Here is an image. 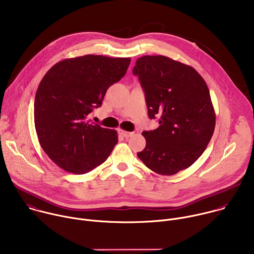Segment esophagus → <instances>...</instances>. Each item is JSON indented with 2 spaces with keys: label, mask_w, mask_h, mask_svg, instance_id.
Listing matches in <instances>:
<instances>
[{
  "label": "esophagus",
  "mask_w": 254,
  "mask_h": 254,
  "mask_svg": "<svg viewBox=\"0 0 254 254\" xmlns=\"http://www.w3.org/2000/svg\"><path fill=\"white\" fill-rule=\"evenodd\" d=\"M120 133H121L123 136H125V137H129V136L132 135V132L127 131V130H123V129L120 130Z\"/></svg>",
  "instance_id": "1"
}]
</instances>
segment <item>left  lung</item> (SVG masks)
I'll return each instance as SVG.
<instances>
[{
	"instance_id": "obj_1",
	"label": "left lung",
	"mask_w": 254,
	"mask_h": 254,
	"mask_svg": "<svg viewBox=\"0 0 254 254\" xmlns=\"http://www.w3.org/2000/svg\"><path fill=\"white\" fill-rule=\"evenodd\" d=\"M132 73L146 95L149 118L160 124L154 130L142 131L147 143L137 157L163 176L189 168L207 148L215 128L205 80L192 66L163 55L138 58Z\"/></svg>"
}]
</instances>
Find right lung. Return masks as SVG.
Here are the masks:
<instances>
[{
	"label": "right lung",
	"mask_w": 254,
	"mask_h": 254,
	"mask_svg": "<svg viewBox=\"0 0 254 254\" xmlns=\"http://www.w3.org/2000/svg\"><path fill=\"white\" fill-rule=\"evenodd\" d=\"M129 63V57L89 54L57 62L42 78L34 102L35 128L43 151L64 171L88 173L113 152L117 130L89 124L87 117Z\"/></svg>",
	"instance_id": "obj_1"
}]
</instances>
